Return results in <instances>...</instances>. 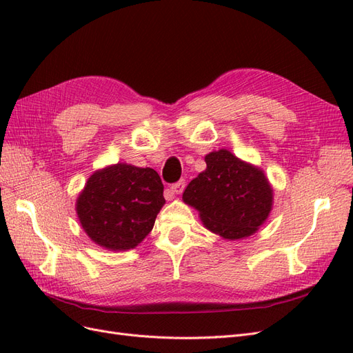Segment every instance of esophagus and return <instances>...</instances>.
Segmentation results:
<instances>
[{
  "label": "esophagus",
  "instance_id": "obj_1",
  "mask_svg": "<svg viewBox=\"0 0 353 353\" xmlns=\"http://www.w3.org/2000/svg\"><path fill=\"white\" fill-rule=\"evenodd\" d=\"M184 188H185V181H184V179H181V181H178V183L172 184V191H174L175 194H181V193H183Z\"/></svg>",
  "mask_w": 353,
  "mask_h": 353
}]
</instances>
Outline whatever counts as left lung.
I'll return each instance as SVG.
<instances>
[{
	"instance_id": "left-lung-1",
	"label": "left lung",
	"mask_w": 353,
	"mask_h": 353,
	"mask_svg": "<svg viewBox=\"0 0 353 353\" xmlns=\"http://www.w3.org/2000/svg\"><path fill=\"white\" fill-rule=\"evenodd\" d=\"M205 162L206 169L187 185L183 200L199 210L203 225L222 239L252 236L272 209L268 178L225 148L206 154Z\"/></svg>"
}]
</instances>
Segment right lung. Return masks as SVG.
<instances>
[{"mask_svg": "<svg viewBox=\"0 0 353 353\" xmlns=\"http://www.w3.org/2000/svg\"><path fill=\"white\" fill-rule=\"evenodd\" d=\"M163 205V184L154 169L116 163L88 178L77 213L95 244L121 252L148 236Z\"/></svg>", "mask_w": 353, "mask_h": 353, "instance_id": "obj_1", "label": "right lung"}]
</instances>
